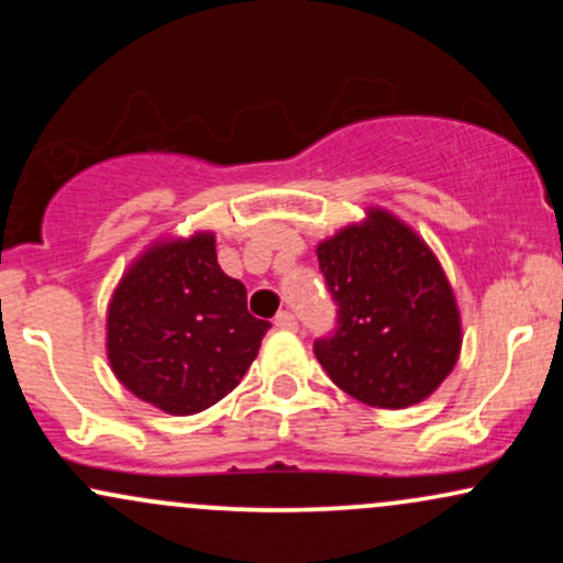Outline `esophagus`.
Instances as JSON below:
<instances>
[{
  "label": "esophagus",
  "instance_id": "34e87169",
  "mask_svg": "<svg viewBox=\"0 0 563 563\" xmlns=\"http://www.w3.org/2000/svg\"><path fill=\"white\" fill-rule=\"evenodd\" d=\"M275 328H280V331H296V318L288 309H283V312L275 314Z\"/></svg>",
  "mask_w": 563,
  "mask_h": 563
}]
</instances>
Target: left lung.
<instances>
[{
	"instance_id": "obj_1",
	"label": "left lung",
	"mask_w": 563,
	"mask_h": 563,
	"mask_svg": "<svg viewBox=\"0 0 563 563\" xmlns=\"http://www.w3.org/2000/svg\"><path fill=\"white\" fill-rule=\"evenodd\" d=\"M318 260L339 309L314 357L333 384L386 410L429 397L461 354V312L429 245L371 209L363 224L322 241Z\"/></svg>"
}]
</instances>
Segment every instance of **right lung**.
<instances>
[{"label":"right lung","mask_w":563,"mask_h":563,"mask_svg":"<svg viewBox=\"0 0 563 563\" xmlns=\"http://www.w3.org/2000/svg\"><path fill=\"white\" fill-rule=\"evenodd\" d=\"M269 322L245 307V286L224 275L214 235L147 249L108 307L115 378L172 416L206 410L241 384Z\"/></svg>","instance_id":"add662e5"}]
</instances>
